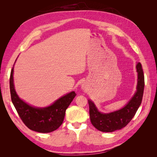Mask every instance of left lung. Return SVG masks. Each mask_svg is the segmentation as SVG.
Here are the masks:
<instances>
[{
  "label": "left lung",
  "mask_w": 157,
  "mask_h": 157,
  "mask_svg": "<svg viewBox=\"0 0 157 157\" xmlns=\"http://www.w3.org/2000/svg\"><path fill=\"white\" fill-rule=\"evenodd\" d=\"M138 73L137 91L127 105L120 110L111 113H101L98 111L94 103L88 100L90 118L92 125L98 130L112 132L125 127L136 115L143 98L145 79L140 62L136 65Z\"/></svg>",
  "instance_id": "obj_1"
}]
</instances>
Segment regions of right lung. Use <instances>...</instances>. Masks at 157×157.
<instances>
[{
	"label": "right lung",
	"mask_w": 157,
	"mask_h": 157,
	"mask_svg": "<svg viewBox=\"0 0 157 157\" xmlns=\"http://www.w3.org/2000/svg\"><path fill=\"white\" fill-rule=\"evenodd\" d=\"M13 66L10 77L11 99L25 125L31 130L40 133H48L58 129L63 123L66 109L76 96V93L71 92L66 94L48 107H33L19 98L13 86Z\"/></svg>",
	"instance_id": "add662e5"
}]
</instances>
